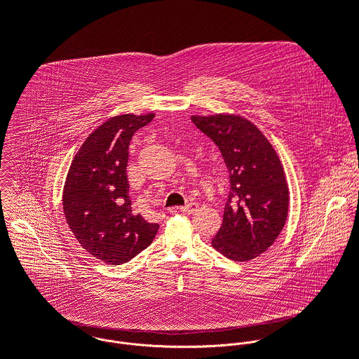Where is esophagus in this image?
Listing matches in <instances>:
<instances>
[{"mask_svg": "<svg viewBox=\"0 0 359 359\" xmlns=\"http://www.w3.org/2000/svg\"><path fill=\"white\" fill-rule=\"evenodd\" d=\"M197 210H198V204L197 203H190V204H187L184 207H179L177 208V211H182L184 214H194Z\"/></svg>", "mask_w": 359, "mask_h": 359, "instance_id": "34e87169", "label": "esophagus"}]
</instances>
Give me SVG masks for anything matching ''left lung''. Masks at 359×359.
I'll list each match as a JSON object with an SVG mask.
<instances>
[{"mask_svg":"<svg viewBox=\"0 0 359 359\" xmlns=\"http://www.w3.org/2000/svg\"><path fill=\"white\" fill-rule=\"evenodd\" d=\"M191 121L215 142L229 172L224 221L211 245L231 260H252L274 243L287 221L281 162L262 131L239 116H193Z\"/></svg>","mask_w":359,"mask_h":359,"instance_id":"8db88e82","label":"left lung"}]
</instances>
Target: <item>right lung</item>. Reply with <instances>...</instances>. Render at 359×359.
Segmentation results:
<instances>
[{
	"mask_svg": "<svg viewBox=\"0 0 359 359\" xmlns=\"http://www.w3.org/2000/svg\"><path fill=\"white\" fill-rule=\"evenodd\" d=\"M155 114H123L103 123L75 155L62 191L67 224L93 257L120 266L147 249L158 224L134 212L128 196V148Z\"/></svg>",
	"mask_w": 359,
	"mask_h": 359,
	"instance_id": "obj_1",
	"label": "right lung"
}]
</instances>
